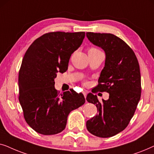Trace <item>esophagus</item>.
<instances>
[{"label": "esophagus", "mask_w": 154, "mask_h": 154, "mask_svg": "<svg viewBox=\"0 0 154 154\" xmlns=\"http://www.w3.org/2000/svg\"><path fill=\"white\" fill-rule=\"evenodd\" d=\"M83 94L84 97H85V98H86V96H87V92L83 91Z\"/></svg>", "instance_id": "esophagus-1"}]
</instances>
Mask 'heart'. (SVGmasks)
I'll use <instances>...</instances> for the list:
<instances>
[{
	"instance_id": "1",
	"label": "heart",
	"mask_w": 154,
	"mask_h": 154,
	"mask_svg": "<svg viewBox=\"0 0 154 154\" xmlns=\"http://www.w3.org/2000/svg\"><path fill=\"white\" fill-rule=\"evenodd\" d=\"M88 53H95V52H100V50H99L97 48H88Z\"/></svg>"
}]
</instances>
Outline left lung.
Returning a JSON list of instances; mask_svg holds the SVG:
<instances>
[{"mask_svg":"<svg viewBox=\"0 0 154 154\" xmlns=\"http://www.w3.org/2000/svg\"><path fill=\"white\" fill-rule=\"evenodd\" d=\"M92 44L104 50L105 65L92 92H106L108 100L100 102L89 93L86 100L96 105L98 113L86 127L99 137H110L125 129L134 116L141 97V75L137 57L130 46L111 33L87 32Z\"/></svg>","mask_w":154,"mask_h":154,"instance_id":"8db88e82","label":"left lung"}]
</instances>
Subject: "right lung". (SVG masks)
<instances>
[{"instance_id":"1","label":"right lung","mask_w":154,"mask_h":154,"mask_svg":"<svg viewBox=\"0 0 154 154\" xmlns=\"http://www.w3.org/2000/svg\"><path fill=\"white\" fill-rule=\"evenodd\" d=\"M85 35V32L45 33L24 54L19 72V100L25 121L40 134L60 133L65 129L69 113L85 102L83 94L72 89L59 95L54 88L57 73L67 70L71 54Z\"/></svg>"}]
</instances>
